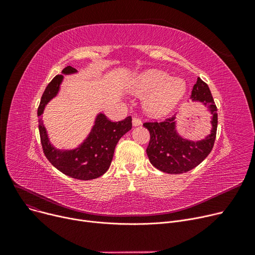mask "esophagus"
I'll return each mask as SVG.
<instances>
[{
    "label": "esophagus",
    "instance_id": "esophagus-1",
    "mask_svg": "<svg viewBox=\"0 0 255 255\" xmlns=\"http://www.w3.org/2000/svg\"><path fill=\"white\" fill-rule=\"evenodd\" d=\"M132 125L134 126V127L140 126V125H141V121H140V119H138V118H133V120H132Z\"/></svg>",
    "mask_w": 255,
    "mask_h": 255
}]
</instances>
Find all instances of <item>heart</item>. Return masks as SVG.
I'll list each match as a JSON object with an SVG mask.
<instances>
[{
  "instance_id": "obj_1",
  "label": "heart",
  "mask_w": 255,
  "mask_h": 255,
  "mask_svg": "<svg viewBox=\"0 0 255 255\" xmlns=\"http://www.w3.org/2000/svg\"><path fill=\"white\" fill-rule=\"evenodd\" d=\"M185 80L171 77L168 73L149 69L136 74L131 79L128 92L137 97H145V113L153 118H162L176 109L186 93Z\"/></svg>"
}]
</instances>
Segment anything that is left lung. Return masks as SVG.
<instances>
[{
  "label": "left lung",
  "instance_id": "8db88e82",
  "mask_svg": "<svg viewBox=\"0 0 255 255\" xmlns=\"http://www.w3.org/2000/svg\"><path fill=\"white\" fill-rule=\"evenodd\" d=\"M190 100L202 103L211 115V130L204 138L190 139L183 136L178 130V115L161 123L143 124L151 135L146 148L150 162L157 169L170 175H178L196 167L208 157L215 142L218 123L217 107L208 85L199 77L193 87Z\"/></svg>",
  "mask_w": 255,
  "mask_h": 255
}]
</instances>
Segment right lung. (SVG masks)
I'll return each instance as SVG.
<instances>
[{
  "instance_id": "obj_1",
  "label": "right lung",
  "mask_w": 255,
  "mask_h": 255,
  "mask_svg": "<svg viewBox=\"0 0 255 255\" xmlns=\"http://www.w3.org/2000/svg\"><path fill=\"white\" fill-rule=\"evenodd\" d=\"M78 74L71 66H67L46 87L38 107L39 133L43 152L48 161L64 175L77 180L89 181L101 177L110 168L118 141L131 130V117L121 122H112L104 114L98 113L86 138L72 149H57L49 140L42 114L46 105L61 91L64 75Z\"/></svg>"
}]
</instances>
